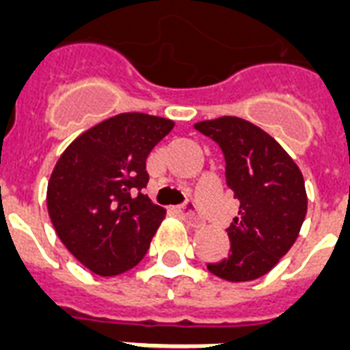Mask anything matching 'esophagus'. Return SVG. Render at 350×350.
I'll return each mask as SVG.
<instances>
[{
    "instance_id": "34e87169",
    "label": "esophagus",
    "mask_w": 350,
    "mask_h": 350,
    "mask_svg": "<svg viewBox=\"0 0 350 350\" xmlns=\"http://www.w3.org/2000/svg\"><path fill=\"white\" fill-rule=\"evenodd\" d=\"M180 217L185 220L189 226H193V228H198V226H202V218L198 217V213L193 209V205L187 204L185 207H181L180 209Z\"/></svg>"
}]
</instances>
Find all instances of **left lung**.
Masks as SVG:
<instances>
[{
	"label": "left lung",
	"mask_w": 350,
	"mask_h": 350,
	"mask_svg": "<svg viewBox=\"0 0 350 350\" xmlns=\"http://www.w3.org/2000/svg\"><path fill=\"white\" fill-rule=\"evenodd\" d=\"M226 159V183L240 202L239 217L226 231L228 257L207 264L213 275L231 282L266 275L299 234L306 215L305 180L271 135L240 117L196 122Z\"/></svg>",
	"instance_id": "obj_1"
}]
</instances>
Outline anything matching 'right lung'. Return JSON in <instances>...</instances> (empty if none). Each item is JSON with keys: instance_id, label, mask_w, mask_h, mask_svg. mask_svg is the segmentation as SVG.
<instances>
[{"instance_id": "right-lung-1", "label": "right lung", "mask_w": 350, "mask_h": 350, "mask_svg": "<svg viewBox=\"0 0 350 350\" xmlns=\"http://www.w3.org/2000/svg\"><path fill=\"white\" fill-rule=\"evenodd\" d=\"M174 122L119 113L80 133L64 150L47 183V211L58 239L80 264L119 275L145 257L165 209L141 189L146 157Z\"/></svg>"}]
</instances>
